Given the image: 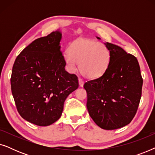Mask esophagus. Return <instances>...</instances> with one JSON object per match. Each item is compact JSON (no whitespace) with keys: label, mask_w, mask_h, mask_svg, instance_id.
I'll return each mask as SVG.
<instances>
[{"label":"esophagus","mask_w":155,"mask_h":155,"mask_svg":"<svg viewBox=\"0 0 155 155\" xmlns=\"http://www.w3.org/2000/svg\"><path fill=\"white\" fill-rule=\"evenodd\" d=\"M78 80H79V84H80V87H82V86H83V84H84V81H83V80H82V78H78Z\"/></svg>","instance_id":"esophagus-1"}]
</instances>
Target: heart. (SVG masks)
<instances>
[{"label":"heart","mask_w":155,"mask_h":155,"mask_svg":"<svg viewBox=\"0 0 155 155\" xmlns=\"http://www.w3.org/2000/svg\"><path fill=\"white\" fill-rule=\"evenodd\" d=\"M64 60L72 73L78 68L87 78H97L102 75L109 64L110 54L107 48L98 41L81 39L74 42L70 51H65Z\"/></svg>","instance_id":"heart-1"}]
</instances>
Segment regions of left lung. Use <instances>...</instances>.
I'll list each match as a JSON object with an SVG mask.
<instances>
[{
  "label": "left lung",
  "mask_w": 155,
  "mask_h": 155,
  "mask_svg": "<svg viewBox=\"0 0 155 155\" xmlns=\"http://www.w3.org/2000/svg\"><path fill=\"white\" fill-rule=\"evenodd\" d=\"M105 45L110 53L109 66L84 88L90 117L100 128L114 130L130 124L136 114L143 80L136 57L115 44Z\"/></svg>",
  "instance_id": "obj_1"
}]
</instances>
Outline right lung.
Returning <instances> with one entry per match:
<instances>
[{
  "instance_id": "1",
  "label": "right lung",
  "mask_w": 155,
  "mask_h": 155,
  "mask_svg": "<svg viewBox=\"0 0 155 155\" xmlns=\"http://www.w3.org/2000/svg\"><path fill=\"white\" fill-rule=\"evenodd\" d=\"M61 33L53 31L31 42L18 55L10 84L17 110L27 121L39 126L61 116L65 100L79 86L77 75L65 70Z\"/></svg>"
}]
</instances>
